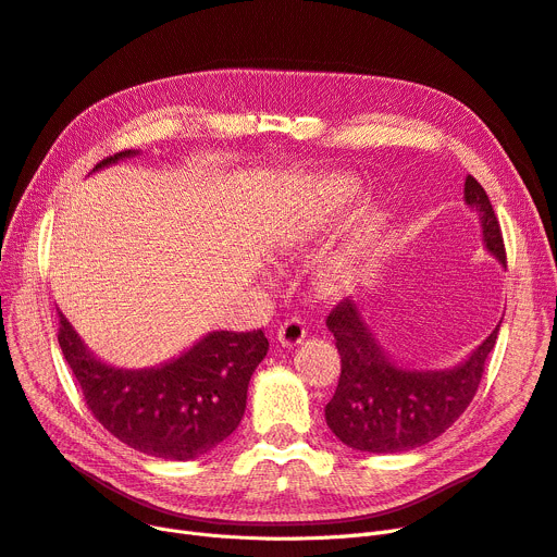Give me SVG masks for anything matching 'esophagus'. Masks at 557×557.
<instances>
[{
  "instance_id": "1",
  "label": "esophagus",
  "mask_w": 557,
  "mask_h": 557,
  "mask_svg": "<svg viewBox=\"0 0 557 557\" xmlns=\"http://www.w3.org/2000/svg\"><path fill=\"white\" fill-rule=\"evenodd\" d=\"M277 339L282 346H296L305 339V325L298 317H292L280 323L277 327Z\"/></svg>"
}]
</instances>
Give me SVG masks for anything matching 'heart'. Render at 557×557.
<instances>
[{
    "mask_svg": "<svg viewBox=\"0 0 557 557\" xmlns=\"http://www.w3.org/2000/svg\"><path fill=\"white\" fill-rule=\"evenodd\" d=\"M339 193L342 195H348L351 193V188H348V185H339ZM348 282V261L344 259V257H335V259H331L327 261L323 268H321V273H319V286L321 289L325 292V294H335V292H339L342 286Z\"/></svg>",
    "mask_w": 557,
    "mask_h": 557,
    "instance_id": "obj_1",
    "label": "heart"
}]
</instances>
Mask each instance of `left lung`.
Here are the masks:
<instances>
[{
    "label": "left lung",
    "mask_w": 557,
    "mask_h": 557,
    "mask_svg": "<svg viewBox=\"0 0 557 557\" xmlns=\"http://www.w3.org/2000/svg\"><path fill=\"white\" fill-rule=\"evenodd\" d=\"M466 203L480 213L488 252L507 263L500 222L482 185L466 178ZM325 325L335 335L342 372L333 399L325 404V422L348 447L360 451H406L420 447L455 424L484 376L488 354L500 325L463 364L447 372H408L387 360L362 323L351 298L339 300Z\"/></svg>",
    "instance_id": "8db88e82"
}]
</instances>
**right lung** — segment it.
<instances>
[{
    "mask_svg": "<svg viewBox=\"0 0 557 557\" xmlns=\"http://www.w3.org/2000/svg\"><path fill=\"white\" fill-rule=\"evenodd\" d=\"M131 153L102 158L96 170ZM57 339L91 416L133 449L176 461L195 459L234 434L247 385L268 351L261 327L220 331L158 369L123 372L87 354L61 312Z\"/></svg>",
    "mask_w": 557,
    "mask_h": 557,
    "instance_id": "1",
    "label": "right lung"
}]
</instances>
